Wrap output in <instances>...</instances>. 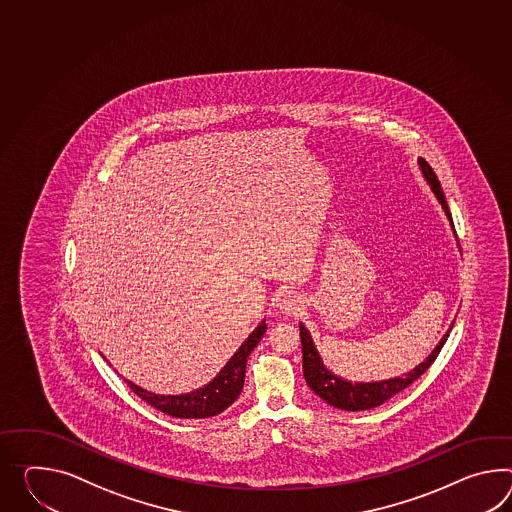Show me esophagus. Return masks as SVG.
Masks as SVG:
<instances>
[{
    "label": "esophagus",
    "mask_w": 512,
    "mask_h": 512,
    "mask_svg": "<svg viewBox=\"0 0 512 512\" xmlns=\"http://www.w3.org/2000/svg\"><path fill=\"white\" fill-rule=\"evenodd\" d=\"M303 301L296 292H288L281 300H279V309L285 312V314H296L300 311Z\"/></svg>",
    "instance_id": "1"
}]
</instances>
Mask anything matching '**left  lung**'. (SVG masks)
<instances>
[{
  "mask_svg": "<svg viewBox=\"0 0 512 512\" xmlns=\"http://www.w3.org/2000/svg\"><path fill=\"white\" fill-rule=\"evenodd\" d=\"M420 168L424 172L427 183L433 188L438 201L442 203L444 211L448 214L451 227L455 231V225H453V220H451V212H449L448 203H446V198H444V192H442V187H440L437 174L433 172V168L424 159H420ZM449 331H451V327H449ZM449 331L440 340V344L435 348V351L427 357V361L422 362L418 368H414L411 374H407L405 377H396V379H388V381H381V383H349V381H344V379H340L337 375L331 374L325 368L324 362H322L318 351H316L314 344H312L309 331L305 329V325H300L303 375H305L311 390H314V394L324 399L325 403L337 407V409H344V411L374 409L377 405L385 403L388 398H392L394 394H398L401 390H405L409 385H412L416 379H420L431 368V364L437 359L440 349L448 340Z\"/></svg>",
  "mask_w": 512,
  "mask_h": 512,
  "instance_id": "obj_1",
  "label": "left lung"
}]
</instances>
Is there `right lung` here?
Segmentation results:
<instances>
[{"instance_id":"add662e5","label":"right lung","mask_w":512,"mask_h":512,"mask_svg":"<svg viewBox=\"0 0 512 512\" xmlns=\"http://www.w3.org/2000/svg\"><path fill=\"white\" fill-rule=\"evenodd\" d=\"M264 333H266V325L262 322L250 337L244 340V344L231 357V361L225 364L224 370L216 375L207 387L198 388L190 394L159 396V394H151L148 390L133 385L131 381H125V383L137 394L138 398L144 399L148 405L155 407L157 411L168 414V416H174V418L216 416V414L224 412L240 396L242 387H244V379H246V362Z\"/></svg>"}]
</instances>
